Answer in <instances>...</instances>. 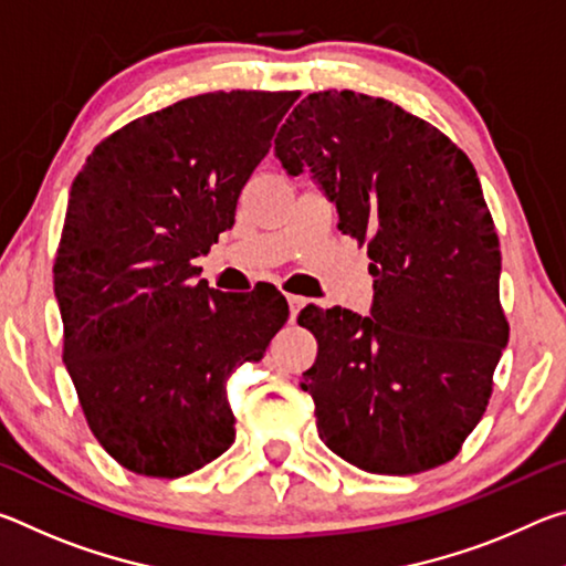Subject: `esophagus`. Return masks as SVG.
I'll use <instances>...</instances> for the list:
<instances>
[{
  "label": "esophagus",
  "instance_id": "esophagus-1",
  "mask_svg": "<svg viewBox=\"0 0 566 566\" xmlns=\"http://www.w3.org/2000/svg\"><path fill=\"white\" fill-rule=\"evenodd\" d=\"M286 302H290V312H292V319L296 317V314L302 312V306L306 304L304 296H296V294H286Z\"/></svg>",
  "mask_w": 566,
  "mask_h": 566
}]
</instances>
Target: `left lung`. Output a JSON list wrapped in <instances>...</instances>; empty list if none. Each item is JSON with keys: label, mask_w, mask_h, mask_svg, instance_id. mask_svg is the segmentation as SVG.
<instances>
[{"label": "left lung", "mask_w": 566, "mask_h": 566, "mask_svg": "<svg viewBox=\"0 0 566 566\" xmlns=\"http://www.w3.org/2000/svg\"><path fill=\"white\" fill-rule=\"evenodd\" d=\"M367 244L371 317L306 306L319 352L302 389L334 454L371 474L454 459L482 419L510 339L502 254L476 169L432 124L381 97L314 92L274 139Z\"/></svg>", "instance_id": "obj_1"}]
</instances>
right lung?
Listing matches in <instances>:
<instances>
[{"label": "right lung", "mask_w": 566, "mask_h": 566, "mask_svg": "<svg viewBox=\"0 0 566 566\" xmlns=\"http://www.w3.org/2000/svg\"><path fill=\"white\" fill-rule=\"evenodd\" d=\"M296 97L181 99L109 134L72 181L54 260L62 359L92 434L134 474L177 479L232 447L227 379L290 317L276 290L247 300L195 282L191 260L234 224Z\"/></svg>", "instance_id": "obj_1"}]
</instances>
